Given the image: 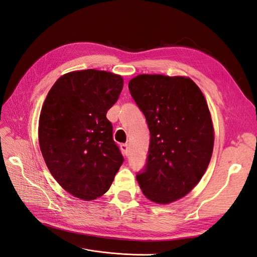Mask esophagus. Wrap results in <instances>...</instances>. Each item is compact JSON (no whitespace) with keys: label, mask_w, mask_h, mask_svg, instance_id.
Here are the masks:
<instances>
[{"label":"esophagus","mask_w":257,"mask_h":257,"mask_svg":"<svg viewBox=\"0 0 257 257\" xmlns=\"http://www.w3.org/2000/svg\"><path fill=\"white\" fill-rule=\"evenodd\" d=\"M120 148H121V150H122V153L125 155V157H127V155H128V145L127 144H122L120 146Z\"/></svg>","instance_id":"esophagus-1"}]
</instances>
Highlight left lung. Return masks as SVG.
<instances>
[{
    "label": "left lung",
    "instance_id": "obj_1",
    "mask_svg": "<svg viewBox=\"0 0 257 257\" xmlns=\"http://www.w3.org/2000/svg\"><path fill=\"white\" fill-rule=\"evenodd\" d=\"M146 116L150 145L136 179L158 204L183 197L204 176L213 150V126L205 96L186 77L138 75L128 82Z\"/></svg>",
    "mask_w": 257,
    "mask_h": 257
}]
</instances>
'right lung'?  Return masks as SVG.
I'll return each mask as SVG.
<instances>
[{"label": "right lung", "mask_w": 257, "mask_h": 257, "mask_svg": "<svg viewBox=\"0 0 257 257\" xmlns=\"http://www.w3.org/2000/svg\"><path fill=\"white\" fill-rule=\"evenodd\" d=\"M122 88L121 76L85 69L62 76L45 99L38 124L41 151L53 178L75 197L102 196L124 161L106 118Z\"/></svg>", "instance_id": "1"}]
</instances>
